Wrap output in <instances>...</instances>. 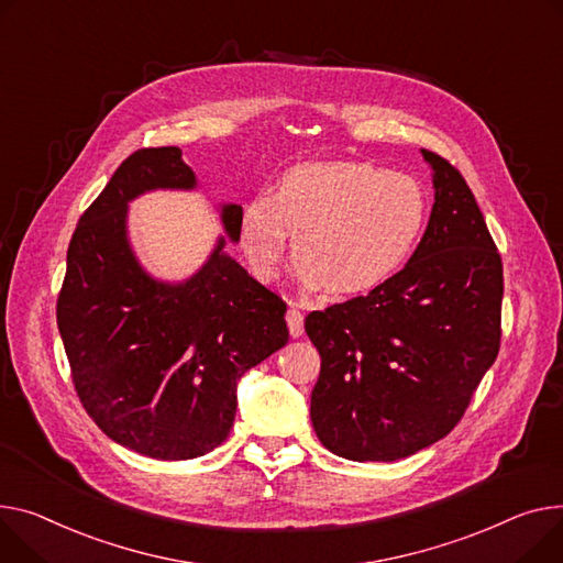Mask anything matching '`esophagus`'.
<instances>
[{"label":"esophagus","instance_id":"34e87169","mask_svg":"<svg viewBox=\"0 0 563 563\" xmlns=\"http://www.w3.org/2000/svg\"><path fill=\"white\" fill-rule=\"evenodd\" d=\"M285 319H287V328H289L291 336H301L303 334V312L289 308Z\"/></svg>","mask_w":563,"mask_h":563}]
</instances>
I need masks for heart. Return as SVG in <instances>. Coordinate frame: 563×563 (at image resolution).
I'll return each instance as SVG.
<instances>
[{"label": "heart", "mask_w": 563, "mask_h": 563, "mask_svg": "<svg viewBox=\"0 0 563 563\" xmlns=\"http://www.w3.org/2000/svg\"><path fill=\"white\" fill-rule=\"evenodd\" d=\"M428 219L421 185L368 163L291 167L278 192L242 210L240 246L253 274L274 280L294 246L308 285L362 294L389 280L415 253Z\"/></svg>", "instance_id": "heart-1"}]
</instances>
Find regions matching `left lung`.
<instances>
[{
    "label": "left lung",
    "mask_w": 563,
    "mask_h": 563,
    "mask_svg": "<svg viewBox=\"0 0 563 563\" xmlns=\"http://www.w3.org/2000/svg\"><path fill=\"white\" fill-rule=\"evenodd\" d=\"M434 206L407 265L306 317L321 355L310 419L330 453L394 462L443 439L500 351L503 260L464 176L428 148Z\"/></svg>",
    "instance_id": "1"
}]
</instances>
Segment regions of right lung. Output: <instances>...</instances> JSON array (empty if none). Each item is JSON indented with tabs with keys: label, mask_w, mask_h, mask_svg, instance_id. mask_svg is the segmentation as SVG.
<instances>
[{
	"label": "right lung",
	"mask_w": 563,
	"mask_h": 563,
	"mask_svg": "<svg viewBox=\"0 0 563 563\" xmlns=\"http://www.w3.org/2000/svg\"><path fill=\"white\" fill-rule=\"evenodd\" d=\"M178 146L137 148L81 214L67 249L56 321L88 417L131 451L167 462L201 457L229 437L238 380L289 340L287 306L223 253L185 283L148 276L126 238L142 192L192 190ZM221 221L240 240L242 206Z\"/></svg>",
	"instance_id": "add662e5"
}]
</instances>
